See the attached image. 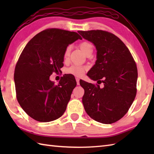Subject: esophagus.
Here are the masks:
<instances>
[{"label":"esophagus","mask_w":154,"mask_h":154,"mask_svg":"<svg viewBox=\"0 0 154 154\" xmlns=\"http://www.w3.org/2000/svg\"><path fill=\"white\" fill-rule=\"evenodd\" d=\"M79 78H76V81H77V84L78 85H79Z\"/></svg>","instance_id":"esophagus-1"}]
</instances>
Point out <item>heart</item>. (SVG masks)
I'll list each match as a JSON object with an SVG mask.
<instances>
[{
    "instance_id": "obj_1",
    "label": "heart",
    "mask_w": 154,
    "mask_h": 154,
    "mask_svg": "<svg viewBox=\"0 0 154 154\" xmlns=\"http://www.w3.org/2000/svg\"><path fill=\"white\" fill-rule=\"evenodd\" d=\"M79 48L83 53L86 55L89 54V53H92L93 51V45L92 44L90 43L89 42L85 41L81 42L79 44ZM70 53V47H67L66 50L65 51L64 53V58L67 59ZM87 70V67L85 66H82V65H73L71 67H68L65 70L67 74L73 75L74 76L77 77H81L83 76L85 71Z\"/></svg>"
}]
</instances>
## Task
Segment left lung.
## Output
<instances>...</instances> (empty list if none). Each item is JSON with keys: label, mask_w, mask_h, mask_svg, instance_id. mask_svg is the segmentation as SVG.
Wrapping results in <instances>:
<instances>
[{"label": "left lung", "mask_w": 154, "mask_h": 154, "mask_svg": "<svg viewBox=\"0 0 154 154\" xmlns=\"http://www.w3.org/2000/svg\"><path fill=\"white\" fill-rule=\"evenodd\" d=\"M97 49V61L88 72L91 79L103 83L102 87L85 81L82 101L91 119L112 124L125 115L136 95L138 69L132 54L123 42L110 32L97 30L79 31Z\"/></svg>", "instance_id": "obj_1"}]
</instances>
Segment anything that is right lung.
<instances>
[{"instance_id": "obj_1", "label": "right lung", "mask_w": 154, "mask_h": 154, "mask_svg": "<svg viewBox=\"0 0 154 154\" xmlns=\"http://www.w3.org/2000/svg\"><path fill=\"white\" fill-rule=\"evenodd\" d=\"M78 39L82 38L77 32L46 29L32 38L20 55L14 77L16 98L33 119L48 122L65 112L76 81L66 75L55 85L50 76L60 71L65 50Z\"/></svg>"}]
</instances>
